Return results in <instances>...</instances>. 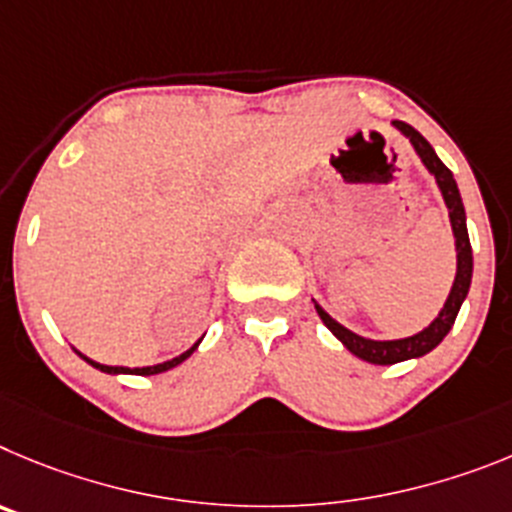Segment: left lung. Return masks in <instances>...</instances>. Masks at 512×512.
Instances as JSON below:
<instances>
[{
  "label": "left lung",
  "mask_w": 512,
  "mask_h": 512,
  "mask_svg": "<svg viewBox=\"0 0 512 512\" xmlns=\"http://www.w3.org/2000/svg\"><path fill=\"white\" fill-rule=\"evenodd\" d=\"M395 127L403 132L411 145L416 147V153L421 155L423 165L428 168V173L436 178L441 188V196L446 201V209H449L451 229H454V237H457V278H454V285H451V293L446 298L444 308L434 319V324L428 329L418 331V334L408 336V339H395V342H375V339H365V336L354 334L347 326H342L339 321H334L324 308L316 303V311H319L321 321L326 324V329L354 354V357L365 359L370 365H395V362H405V359L423 357L434 347H439L441 339L449 334V329L454 326V319H457L459 308H462L464 298L469 293V283H472V245H469V234H467V216H464V204L462 196H459V188L451 170L446 168L439 160V155L434 153V147L428 145L426 137L418 130H413L411 124L400 122L395 119Z\"/></svg>",
  "instance_id": "left-lung-1"
}]
</instances>
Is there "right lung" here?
<instances>
[{
	"label": "right lung",
	"mask_w": 512,
	"mask_h": 512,
	"mask_svg": "<svg viewBox=\"0 0 512 512\" xmlns=\"http://www.w3.org/2000/svg\"><path fill=\"white\" fill-rule=\"evenodd\" d=\"M201 342V339H199ZM199 342L193 344L191 349H188V352H183V354H178V357H173V359H168V362H163V365H153V367H135V370H130V367H112V365H99V362H94V359H89V357H84V354L81 352H76L78 357L81 359H86V362H89L91 367H96V370H101V372H109V375H119V372H122V375H158V372H165V370H170V367H176V365H181L183 359H188L193 354V349L199 347Z\"/></svg>",
	"instance_id": "obj_1"
}]
</instances>
